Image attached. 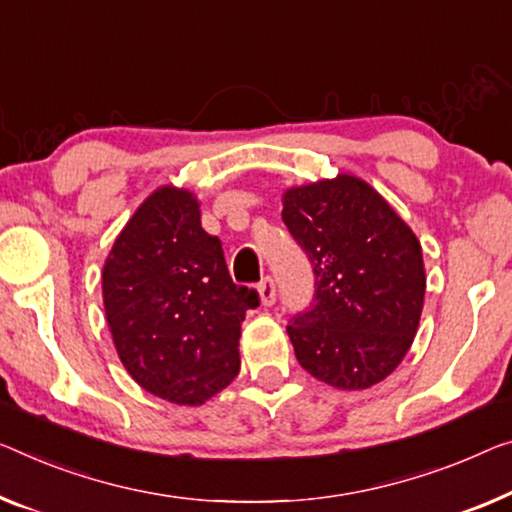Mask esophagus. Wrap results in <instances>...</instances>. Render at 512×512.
I'll return each mask as SVG.
<instances>
[{"mask_svg":"<svg viewBox=\"0 0 512 512\" xmlns=\"http://www.w3.org/2000/svg\"><path fill=\"white\" fill-rule=\"evenodd\" d=\"M257 294H259V303L273 305L276 303V282H273L271 278H264L257 285Z\"/></svg>","mask_w":512,"mask_h":512,"instance_id":"34e87169","label":"esophagus"}]
</instances>
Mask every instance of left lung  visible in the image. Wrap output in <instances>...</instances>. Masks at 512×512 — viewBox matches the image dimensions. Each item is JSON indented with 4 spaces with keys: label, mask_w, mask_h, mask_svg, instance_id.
I'll return each mask as SVG.
<instances>
[{
    "label": "left lung",
    "mask_w": 512,
    "mask_h": 512,
    "mask_svg": "<svg viewBox=\"0 0 512 512\" xmlns=\"http://www.w3.org/2000/svg\"><path fill=\"white\" fill-rule=\"evenodd\" d=\"M282 220L317 278L315 305L287 326L301 368L342 391L384 381L421 322V241L368 181L347 172L287 188Z\"/></svg>",
    "instance_id": "left-lung-1"
}]
</instances>
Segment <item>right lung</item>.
Masks as SVG:
<instances>
[{"label":"right lung","mask_w":512,"mask_h":512,"mask_svg":"<svg viewBox=\"0 0 512 512\" xmlns=\"http://www.w3.org/2000/svg\"><path fill=\"white\" fill-rule=\"evenodd\" d=\"M103 305L128 375L156 398L200 407L239 375L241 322L259 299L232 282L195 193L167 183L114 239Z\"/></svg>","instance_id":"add662e5"}]
</instances>
